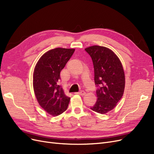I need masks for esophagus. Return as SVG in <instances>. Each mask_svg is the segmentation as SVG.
<instances>
[{
  "label": "esophagus",
  "instance_id": "1",
  "mask_svg": "<svg viewBox=\"0 0 154 154\" xmlns=\"http://www.w3.org/2000/svg\"><path fill=\"white\" fill-rule=\"evenodd\" d=\"M76 94H78L79 95H81V96H83V95L85 94V92L83 91H82L76 92Z\"/></svg>",
  "mask_w": 154,
  "mask_h": 154
}]
</instances>
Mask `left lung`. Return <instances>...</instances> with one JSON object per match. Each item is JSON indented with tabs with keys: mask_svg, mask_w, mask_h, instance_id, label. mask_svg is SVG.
Instances as JSON below:
<instances>
[{
	"mask_svg": "<svg viewBox=\"0 0 154 154\" xmlns=\"http://www.w3.org/2000/svg\"><path fill=\"white\" fill-rule=\"evenodd\" d=\"M92 58L94 70L97 101L91 109L101 114L114 109L122 98L125 85L124 70L112 51L103 46L85 49Z\"/></svg>",
	"mask_w": 154,
	"mask_h": 154,
	"instance_id": "8db88e82",
	"label": "left lung"
}]
</instances>
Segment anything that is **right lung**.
Instances as JSON below:
<instances>
[{"mask_svg":"<svg viewBox=\"0 0 154 154\" xmlns=\"http://www.w3.org/2000/svg\"><path fill=\"white\" fill-rule=\"evenodd\" d=\"M74 49L55 48L49 50L37 62L33 74V88L39 105L53 116L67 109L70 97L58 85L60 74L73 54Z\"/></svg>","mask_w":154,"mask_h":154,"instance_id":"right-lung-1","label":"right lung"}]
</instances>
